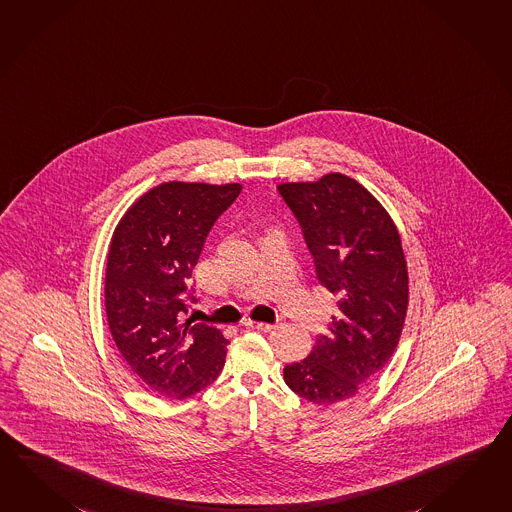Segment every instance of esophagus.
I'll list each match as a JSON object with an SVG mask.
<instances>
[{
    "label": "esophagus",
    "instance_id": "obj_1",
    "mask_svg": "<svg viewBox=\"0 0 512 512\" xmlns=\"http://www.w3.org/2000/svg\"><path fill=\"white\" fill-rule=\"evenodd\" d=\"M246 327H251V329L264 330V332H270V330L275 329L277 325H275V323H262V321H251V319H248V321H246Z\"/></svg>",
    "mask_w": 512,
    "mask_h": 512
}]
</instances>
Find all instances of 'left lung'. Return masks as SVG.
Returning a JSON list of instances; mask_svg holds the SVG:
<instances>
[{
	"instance_id": "obj_1",
	"label": "left lung",
	"mask_w": 512,
	"mask_h": 512,
	"mask_svg": "<svg viewBox=\"0 0 512 512\" xmlns=\"http://www.w3.org/2000/svg\"><path fill=\"white\" fill-rule=\"evenodd\" d=\"M314 259L319 284L340 297L329 334L284 367L288 387L314 404L353 398L397 349L408 310V268L397 228L373 194L332 172L277 187Z\"/></svg>"
}]
</instances>
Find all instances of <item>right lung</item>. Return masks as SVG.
<instances>
[{
  "label": "right lung",
  "instance_id": "right-lung-1",
  "mask_svg": "<svg viewBox=\"0 0 512 512\" xmlns=\"http://www.w3.org/2000/svg\"><path fill=\"white\" fill-rule=\"evenodd\" d=\"M242 185L161 183L115 228L106 266V316L132 373L161 397L187 398L213 384L229 341L183 316L196 303L191 275L216 220Z\"/></svg>",
  "mask_w": 512,
  "mask_h": 512
}]
</instances>
